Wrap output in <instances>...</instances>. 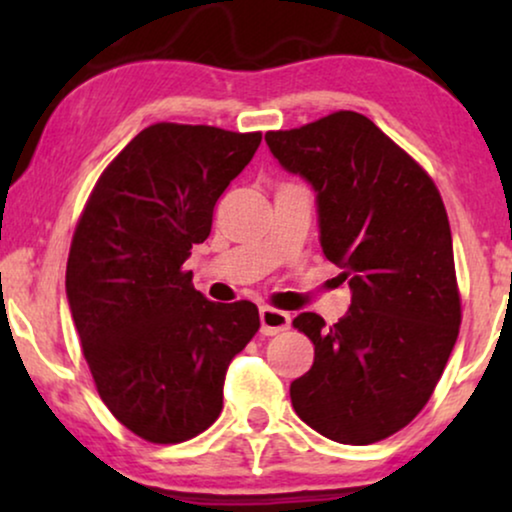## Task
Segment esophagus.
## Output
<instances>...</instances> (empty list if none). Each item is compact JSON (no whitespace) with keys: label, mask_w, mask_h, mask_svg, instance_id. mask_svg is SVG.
I'll return each mask as SVG.
<instances>
[{"label":"esophagus","mask_w":512,"mask_h":512,"mask_svg":"<svg viewBox=\"0 0 512 512\" xmlns=\"http://www.w3.org/2000/svg\"><path fill=\"white\" fill-rule=\"evenodd\" d=\"M291 326V314L275 310V307H261V333L277 335Z\"/></svg>","instance_id":"1"}]
</instances>
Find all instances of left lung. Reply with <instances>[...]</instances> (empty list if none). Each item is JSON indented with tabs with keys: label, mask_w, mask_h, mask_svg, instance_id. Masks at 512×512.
<instances>
[{
	"label": "left lung",
	"mask_w": 512,
	"mask_h": 512,
	"mask_svg": "<svg viewBox=\"0 0 512 512\" xmlns=\"http://www.w3.org/2000/svg\"><path fill=\"white\" fill-rule=\"evenodd\" d=\"M265 142L312 186L321 251L352 289L338 324L314 312L293 319L314 345L312 368L291 382L293 410L335 443H377L419 415L457 342L445 205L429 174L356 111Z\"/></svg>",
	"instance_id": "1"
}]
</instances>
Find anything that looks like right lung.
<instances>
[{"mask_svg":"<svg viewBox=\"0 0 512 512\" xmlns=\"http://www.w3.org/2000/svg\"><path fill=\"white\" fill-rule=\"evenodd\" d=\"M261 132L156 123L102 172L76 226L67 300L97 394L149 443H184L223 410V380L258 307L212 303L184 270Z\"/></svg>","mask_w":512,"mask_h":512,"instance_id":"obj_1","label":"right lung"}]
</instances>
